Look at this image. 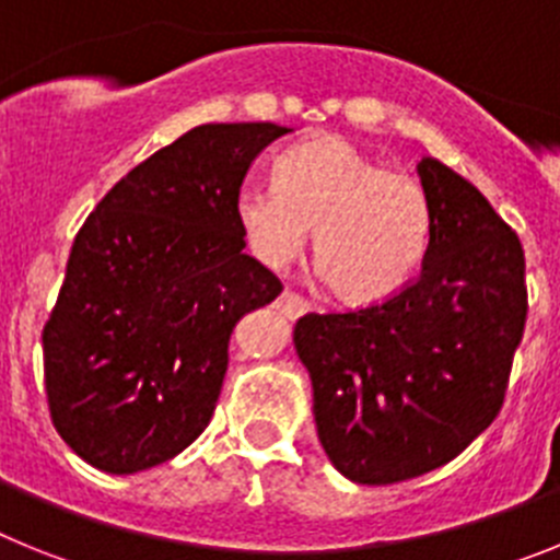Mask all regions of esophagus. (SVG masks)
<instances>
[{
  "label": "esophagus",
  "instance_id": "1",
  "mask_svg": "<svg viewBox=\"0 0 560 560\" xmlns=\"http://www.w3.org/2000/svg\"><path fill=\"white\" fill-rule=\"evenodd\" d=\"M277 308L283 311L289 319H296V316H303L305 311H311V303L305 300V296H300L296 291L285 289L283 294H280V300H277Z\"/></svg>",
  "mask_w": 560,
  "mask_h": 560
}]
</instances>
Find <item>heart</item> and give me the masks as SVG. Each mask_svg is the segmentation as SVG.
Returning a JSON list of instances; mask_svg holds the SVG:
<instances>
[{
    "label": "heart",
    "instance_id": "heart-1",
    "mask_svg": "<svg viewBox=\"0 0 560 560\" xmlns=\"http://www.w3.org/2000/svg\"><path fill=\"white\" fill-rule=\"evenodd\" d=\"M235 221L252 255L269 269L294 264L314 230L316 271L348 305L398 294L432 241L427 190L334 133L280 153L275 185L241 187Z\"/></svg>",
    "mask_w": 560,
    "mask_h": 560
}]
</instances>
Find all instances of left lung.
<instances>
[{"label": "left lung", "mask_w": 560, "mask_h": 560, "mask_svg": "<svg viewBox=\"0 0 560 560\" xmlns=\"http://www.w3.org/2000/svg\"><path fill=\"white\" fill-rule=\"evenodd\" d=\"M418 176L432 207L418 280L294 328L319 443L359 485L434 471L491 427L527 319L516 232L443 162L423 156Z\"/></svg>", "instance_id": "8db88e82"}]
</instances>
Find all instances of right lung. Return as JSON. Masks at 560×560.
<instances>
[{
    "label": "right lung",
    "mask_w": 560,
    "mask_h": 560,
    "mask_svg": "<svg viewBox=\"0 0 560 560\" xmlns=\"http://www.w3.org/2000/svg\"><path fill=\"white\" fill-rule=\"evenodd\" d=\"M289 131L190 128L83 221L42 341L52 427L89 465L145 471L210 423L232 328L283 291L244 255L235 196L257 153Z\"/></svg>",
    "instance_id": "right-lung-1"
}]
</instances>
